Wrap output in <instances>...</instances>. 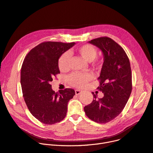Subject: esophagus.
<instances>
[{
    "label": "esophagus",
    "instance_id": "esophagus-1",
    "mask_svg": "<svg viewBox=\"0 0 153 153\" xmlns=\"http://www.w3.org/2000/svg\"><path fill=\"white\" fill-rule=\"evenodd\" d=\"M82 93V91H81V90H78V89H76L75 90V94L77 96L79 95Z\"/></svg>",
    "mask_w": 153,
    "mask_h": 153
}]
</instances>
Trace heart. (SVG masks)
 Returning a JSON list of instances; mask_svg holds the SVG:
<instances>
[{
	"instance_id": "heart-1",
	"label": "heart",
	"mask_w": 153,
	"mask_h": 153,
	"mask_svg": "<svg viewBox=\"0 0 153 153\" xmlns=\"http://www.w3.org/2000/svg\"><path fill=\"white\" fill-rule=\"evenodd\" d=\"M78 54L83 58L85 60L91 62L93 61L97 55V49L91 44H85L79 47L76 50ZM70 55L68 52H65L60 57L58 61V65L60 71H67L69 68V61ZM94 64L98 65L100 62L94 61ZM92 79L90 74H74L68 78V83L74 87L82 88L84 87L88 82Z\"/></svg>"
}]
</instances>
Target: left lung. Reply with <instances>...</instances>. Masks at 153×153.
<instances>
[{
  "mask_svg": "<svg viewBox=\"0 0 153 153\" xmlns=\"http://www.w3.org/2000/svg\"><path fill=\"white\" fill-rule=\"evenodd\" d=\"M88 42L102 52L104 62L97 78V88L104 97L97 99L92 93L94 100L84 107V111L93 121L105 123L121 113L130 97L132 89L130 60L123 48L110 38L101 37Z\"/></svg>",
  "mask_w": 153,
  "mask_h": 153,
  "instance_id": "left-lung-1",
  "label": "left lung"
}]
</instances>
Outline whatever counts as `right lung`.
<instances>
[{"label": "right lung", "instance_id": "right-lung-1", "mask_svg": "<svg viewBox=\"0 0 153 153\" xmlns=\"http://www.w3.org/2000/svg\"><path fill=\"white\" fill-rule=\"evenodd\" d=\"M75 42H44L26 55L21 69L20 82L26 104L31 114L41 122L52 125L64 119L68 101L75 94L66 88L56 93L50 83L60 70L58 61Z\"/></svg>", "mask_w": 153, "mask_h": 153}]
</instances>
